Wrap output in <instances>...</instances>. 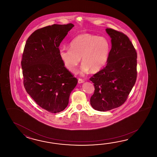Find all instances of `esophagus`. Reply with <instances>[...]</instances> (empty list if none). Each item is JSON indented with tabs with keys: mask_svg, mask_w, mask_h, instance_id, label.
<instances>
[{
	"mask_svg": "<svg viewBox=\"0 0 157 157\" xmlns=\"http://www.w3.org/2000/svg\"><path fill=\"white\" fill-rule=\"evenodd\" d=\"M84 82V80H82V79H81V78H79L78 80V83H82Z\"/></svg>",
	"mask_w": 157,
	"mask_h": 157,
	"instance_id": "esophagus-1",
	"label": "esophagus"
}]
</instances>
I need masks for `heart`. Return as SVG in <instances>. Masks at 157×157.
<instances>
[{"label": "heart", "mask_w": 157, "mask_h": 157, "mask_svg": "<svg viewBox=\"0 0 157 157\" xmlns=\"http://www.w3.org/2000/svg\"><path fill=\"white\" fill-rule=\"evenodd\" d=\"M70 49L61 48L59 50L60 60L71 72H75L81 61L82 73L100 71L107 63L110 44L106 37L85 33L75 37L71 42Z\"/></svg>", "instance_id": "heart-1"}]
</instances>
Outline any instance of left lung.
<instances>
[{"label": "left lung", "mask_w": 157, "mask_h": 157, "mask_svg": "<svg viewBox=\"0 0 157 157\" xmlns=\"http://www.w3.org/2000/svg\"><path fill=\"white\" fill-rule=\"evenodd\" d=\"M105 30L112 43L107 66L90 78L95 87L90 104L101 112L122 105L137 77V53L129 38L110 28Z\"/></svg>", "instance_id": "1"}]
</instances>
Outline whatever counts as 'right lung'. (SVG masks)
<instances>
[{"label": "right lung", "instance_id": "right-lung-1", "mask_svg": "<svg viewBox=\"0 0 157 157\" xmlns=\"http://www.w3.org/2000/svg\"><path fill=\"white\" fill-rule=\"evenodd\" d=\"M74 26L54 24L36 30L24 48L21 66L25 88L37 104L50 113L67 107L78 81L59 56L60 43Z\"/></svg>", "mask_w": 157, "mask_h": 157}]
</instances>
